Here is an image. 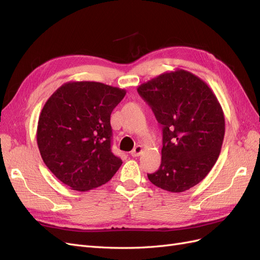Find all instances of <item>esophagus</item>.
Returning a JSON list of instances; mask_svg holds the SVG:
<instances>
[{
	"label": "esophagus",
	"instance_id": "34e87169",
	"mask_svg": "<svg viewBox=\"0 0 260 260\" xmlns=\"http://www.w3.org/2000/svg\"><path fill=\"white\" fill-rule=\"evenodd\" d=\"M142 151H143V147L141 145H137L135 148H133V151L131 152V156L138 157L141 153H142Z\"/></svg>",
	"mask_w": 260,
	"mask_h": 260
}]
</instances>
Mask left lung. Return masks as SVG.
<instances>
[{"mask_svg": "<svg viewBox=\"0 0 260 260\" xmlns=\"http://www.w3.org/2000/svg\"><path fill=\"white\" fill-rule=\"evenodd\" d=\"M138 93L162 128L161 162L148 180L174 193L200 183L216 164L224 137V116L214 92L178 69L141 84Z\"/></svg>", "mask_w": 260, "mask_h": 260, "instance_id": "8db88e82", "label": "left lung"}]
</instances>
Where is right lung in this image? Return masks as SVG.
Segmentation results:
<instances>
[{
  "mask_svg": "<svg viewBox=\"0 0 260 260\" xmlns=\"http://www.w3.org/2000/svg\"><path fill=\"white\" fill-rule=\"evenodd\" d=\"M125 90L101 82L62 84L43 106L37 142L52 174L76 191L105 184L121 166L112 152L111 115Z\"/></svg>",
  "mask_w": 260,
  "mask_h": 260,
  "instance_id": "1",
  "label": "right lung"
}]
</instances>
